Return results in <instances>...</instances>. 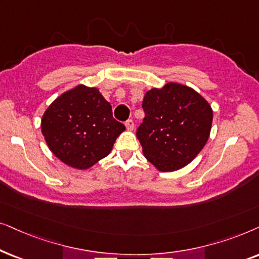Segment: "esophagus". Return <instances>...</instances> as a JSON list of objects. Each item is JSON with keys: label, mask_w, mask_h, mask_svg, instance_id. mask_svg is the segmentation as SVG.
Wrapping results in <instances>:
<instances>
[{"label": "esophagus", "mask_w": 259, "mask_h": 259, "mask_svg": "<svg viewBox=\"0 0 259 259\" xmlns=\"http://www.w3.org/2000/svg\"><path fill=\"white\" fill-rule=\"evenodd\" d=\"M125 127L127 130H129V132H133L134 130V122H133V119H127L126 122H125Z\"/></svg>", "instance_id": "34e87169"}]
</instances>
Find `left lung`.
Returning <instances> with one entry per match:
<instances>
[{"mask_svg":"<svg viewBox=\"0 0 259 259\" xmlns=\"http://www.w3.org/2000/svg\"><path fill=\"white\" fill-rule=\"evenodd\" d=\"M143 122L136 132L143 154L160 171L181 169L196 157L211 133L208 102L188 86L168 82L144 95Z\"/></svg>","mask_w":259,"mask_h":259,"instance_id":"1","label":"left lung"}]
</instances>
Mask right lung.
I'll return each mask as SVG.
<instances>
[{
	"instance_id": "add662e5",
	"label": "right lung",
	"mask_w": 259,
	"mask_h": 259,
	"mask_svg": "<svg viewBox=\"0 0 259 259\" xmlns=\"http://www.w3.org/2000/svg\"><path fill=\"white\" fill-rule=\"evenodd\" d=\"M124 130L99 90L85 85L59 96L41 119V132L52 153L77 169H88L108 156Z\"/></svg>"
}]
</instances>
